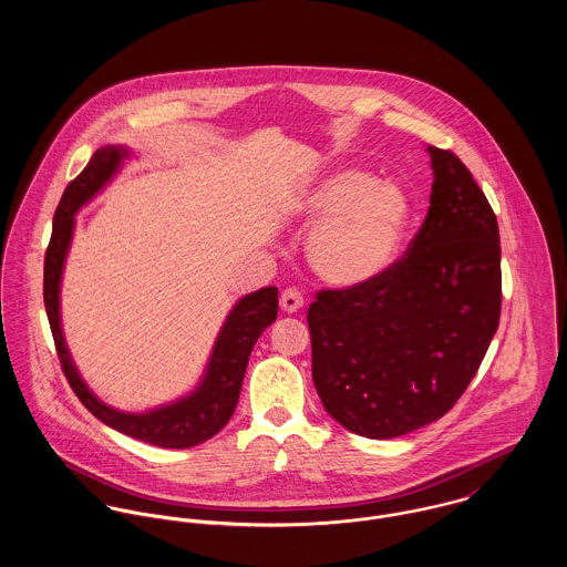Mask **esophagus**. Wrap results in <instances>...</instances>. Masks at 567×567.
Masks as SVG:
<instances>
[{
    "label": "esophagus",
    "instance_id": "obj_1",
    "mask_svg": "<svg viewBox=\"0 0 567 567\" xmlns=\"http://www.w3.org/2000/svg\"><path fill=\"white\" fill-rule=\"evenodd\" d=\"M279 306H281L284 312L295 315V312H299V310L303 308V295H301L297 288H286V290L281 292Z\"/></svg>",
    "mask_w": 567,
    "mask_h": 567
}]
</instances>
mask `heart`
Listing matches in <instances>:
<instances>
[{"instance_id": "obj_1", "label": "heart", "mask_w": 567, "mask_h": 567, "mask_svg": "<svg viewBox=\"0 0 567 567\" xmlns=\"http://www.w3.org/2000/svg\"><path fill=\"white\" fill-rule=\"evenodd\" d=\"M295 225L310 227L308 261L336 288L378 279L398 257L410 220L404 189L358 167H336L288 203Z\"/></svg>"}]
</instances>
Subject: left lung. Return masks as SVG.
Instances as JSON below:
<instances>
[{"mask_svg": "<svg viewBox=\"0 0 567 567\" xmlns=\"http://www.w3.org/2000/svg\"><path fill=\"white\" fill-rule=\"evenodd\" d=\"M425 153L430 209L408 255L371 284L319 292L308 310L317 393L342 427L367 439L441 419L499 323L495 214L454 153Z\"/></svg>", "mask_w": 567, "mask_h": 567, "instance_id": "obj_1", "label": "left lung"}]
</instances>
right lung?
Wrapping results in <instances>:
<instances>
[{"label": "right lung", "instance_id": "obj_1", "mask_svg": "<svg viewBox=\"0 0 567 567\" xmlns=\"http://www.w3.org/2000/svg\"><path fill=\"white\" fill-rule=\"evenodd\" d=\"M131 157L133 151L120 144L97 148L86 167L68 185L54 214L52 240L45 252V312L65 378L84 408L95 419L144 443L167 450H185L212 439L231 419L240 400L244 371L250 351L264 329L277 319L279 290L275 286L255 290L231 308L216 336L200 382L187 395L144 412H126L104 404L82 380L81 371L68 349L61 323V284L76 229V214L115 178V174L124 165V159Z\"/></svg>", "mask_w": 567, "mask_h": 567}]
</instances>
